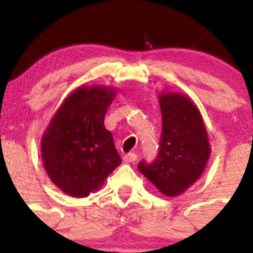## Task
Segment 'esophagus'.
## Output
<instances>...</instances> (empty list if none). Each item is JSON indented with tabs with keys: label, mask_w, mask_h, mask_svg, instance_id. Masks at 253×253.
<instances>
[{
	"label": "esophagus",
	"mask_w": 253,
	"mask_h": 253,
	"mask_svg": "<svg viewBox=\"0 0 253 253\" xmlns=\"http://www.w3.org/2000/svg\"><path fill=\"white\" fill-rule=\"evenodd\" d=\"M136 161V155L135 153H127L124 156V162L125 163H133Z\"/></svg>",
	"instance_id": "34e87169"
}]
</instances>
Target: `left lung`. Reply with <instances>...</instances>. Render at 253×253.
Here are the masks:
<instances>
[{
  "label": "left lung",
  "mask_w": 253,
  "mask_h": 253,
  "mask_svg": "<svg viewBox=\"0 0 253 253\" xmlns=\"http://www.w3.org/2000/svg\"><path fill=\"white\" fill-rule=\"evenodd\" d=\"M158 101L163 123L159 153L152 164L141 162L138 169L159 193L175 197L199 181L211 149L201 113L189 96L163 91Z\"/></svg>",
  "instance_id": "8db88e82"
}]
</instances>
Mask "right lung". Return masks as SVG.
<instances>
[{
  "label": "right lung",
  "instance_id": "1",
  "mask_svg": "<svg viewBox=\"0 0 253 253\" xmlns=\"http://www.w3.org/2000/svg\"><path fill=\"white\" fill-rule=\"evenodd\" d=\"M117 96L107 85H81L68 95L42 136L45 171L57 188L72 197L98 190L121 164L104 117Z\"/></svg>",
  "mask_w": 253,
  "mask_h": 253
}]
</instances>
